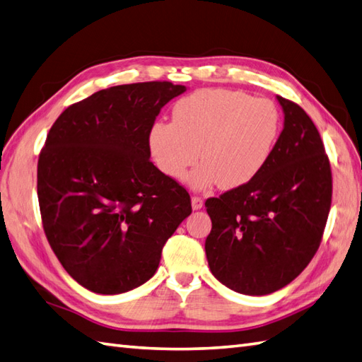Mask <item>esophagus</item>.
Wrapping results in <instances>:
<instances>
[{
    "label": "esophagus",
    "instance_id": "1",
    "mask_svg": "<svg viewBox=\"0 0 362 362\" xmlns=\"http://www.w3.org/2000/svg\"><path fill=\"white\" fill-rule=\"evenodd\" d=\"M191 206H192V209H194V211H197V209L204 206V200H202L200 197H192L191 199Z\"/></svg>",
    "mask_w": 362,
    "mask_h": 362
}]
</instances>
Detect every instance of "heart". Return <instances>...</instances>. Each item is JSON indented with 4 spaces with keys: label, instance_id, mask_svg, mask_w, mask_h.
I'll list each match as a JSON object with an SVG mask.
<instances>
[{
    "label": "heart",
    "instance_id": "b5f03b06",
    "mask_svg": "<svg viewBox=\"0 0 362 362\" xmlns=\"http://www.w3.org/2000/svg\"><path fill=\"white\" fill-rule=\"evenodd\" d=\"M281 132V115L273 102L230 89H202L180 100L173 123H156L149 148L165 175H188L192 189L219 183L223 189L243 187L264 170Z\"/></svg>",
    "mask_w": 362,
    "mask_h": 362
}]
</instances>
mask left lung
Instances as JSON below:
<instances>
[{"label":"left lung","instance_id":"left-lung-1","mask_svg":"<svg viewBox=\"0 0 362 362\" xmlns=\"http://www.w3.org/2000/svg\"><path fill=\"white\" fill-rule=\"evenodd\" d=\"M276 98L284 129L264 170L205 202L209 270L240 295H270L296 279L319 248L332 205L330 163L315 123L296 103Z\"/></svg>","mask_w":362,"mask_h":362}]
</instances>
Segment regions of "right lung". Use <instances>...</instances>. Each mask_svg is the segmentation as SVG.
Listing matches in <instances>:
<instances>
[{
  "mask_svg": "<svg viewBox=\"0 0 362 362\" xmlns=\"http://www.w3.org/2000/svg\"><path fill=\"white\" fill-rule=\"evenodd\" d=\"M185 90L170 81L98 90L47 134L37 175L46 238L64 270L98 295L149 281L191 214L187 189L149 162L156 117Z\"/></svg>",
  "mask_w": 362,
  "mask_h": 362,
  "instance_id": "right-lung-1",
  "label": "right lung"
}]
</instances>
